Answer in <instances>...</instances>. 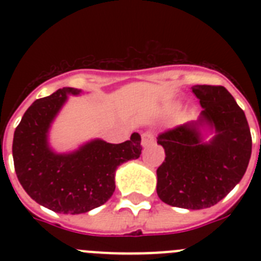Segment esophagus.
I'll return each instance as SVG.
<instances>
[{"label": "esophagus", "instance_id": "34e87169", "mask_svg": "<svg viewBox=\"0 0 261 261\" xmlns=\"http://www.w3.org/2000/svg\"><path fill=\"white\" fill-rule=\"evenodd\" d=\"M154 142V135L150 130H146V132L142 133V146L146 147L149 145H151Z\"/></svg>", "mask_w": 261, "mask_h": 261}]
</instances>
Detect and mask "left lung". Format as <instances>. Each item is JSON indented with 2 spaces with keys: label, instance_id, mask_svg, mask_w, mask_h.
I'll return each mask as SVG.
<instances>
[{
  "label": "left lung",
  "instance_id": "left-lung-1",
  "mask_svg": "<svg viewBox=\"0 0 261 261\" xmlns=\"http://www.w3.org/2000/svg\"><path fill=\"white\" fill-rule=\"evenodd\" d=\"M199 119L158 136L165 162L156 170V193L176 208H211L242 180L252 151L243 110L223 86L196 85ZM214 135L204 142L202 130Z\"/></svg>",
  "mask_w": 261,
  "mask_h": 261
}]
</instances>
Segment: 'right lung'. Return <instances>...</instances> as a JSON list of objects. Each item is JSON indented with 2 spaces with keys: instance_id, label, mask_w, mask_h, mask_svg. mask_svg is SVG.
Here are the masks:
<instances>
[{
  "instance_id": "1",
  "label": "right lung",
  "mask_w": 261,
  "mask_h": 261,
  "mask_svg": "<svg viewBox=\"0 0 261 261\" xmlns=\"http://www.w3.org/2000/svg\"><path fill=\"white\" fill-rule=\"evenodd\" d=\"M74 87L59 89L35 100L14 132L13 159L23 190L38 204L56 213H87L108 201L115 192V172L120 165L140 158L141 136L133 133L121 144L95 138L70 153H57L48 135Z\"/></svg>"
}]
</instances>
